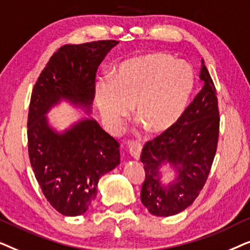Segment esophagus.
Returning <instances> with one entry per match:
<instances>
[{"instance_id": "1", "label": "esophagus", "mask_w": 250, "mask_h": 250, "mask_svg": "<svg viewBox=\"0 0 250 250\" xmlns=\"http://www.w3.org/2000/svg\"><path fill=\"white\" fill-rule=\"evenodd\" d=\"M128 151L134 159H140L142 151V146L138 142H131L128 145Z\"/></svg>"}]
</instances>
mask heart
Instances as JSON below:
<instances>
[{"mask_svg":"<svg viewBox=\"0 0 250 250\" xmlns=\"http://www.w3.org/2000/svg\"><path fill=\"white\" fill-rule=\"evenodd\" d=\"M194 86L192 68L162 52L133 58L112 78L95 86V100L112 132H121L133 107L140 124L152 134L168 131L184 112Z\"/></svg>","mask_w":250,"mask_h":250,"instance_id":"obj_1","label":"heart"}]
</instances>
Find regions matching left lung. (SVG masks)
I'll return each mask as SVG.
<instances>
[{"label":"left lung","instance_id":"8db88e82","mask_svg":"<svg viewBox=\"0 0 250 250\" xmlns=\"http://www.w3.org/2000/svg\"><path fill=\"white\" fill-rule=\"evenodd\" d=\"M204 86L168 131L143 146L146 179L141 201L156 216H172L192 205L206 183L216 153L220 133L216 88L203 60ZM176 167L178 176L168 186L160 183L163 163Z\"/></svg>","mask_w":250,"mask_h":250}]
</instances>
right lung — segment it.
Masks as SVG:
<instances>
[{
	"label": "right lung",
	"instance_id": "obj_1",
	"mask_svg": "<svg viewBox=\"0 0 250 250\" xmlns=\"http://www.w3.org/2000/svg\"><path fill=\"white\" fill-rule=\"evenodd\" d=\"M118 43L66 44L53 53L34 85L27 121L30 165L47 201L64 216L88 209L100 177L121 163V146L93 118L58 133L45 115L61 100L90 112L99 64Z\"/></svg>",
	"mask_w": 250,
	"mask_h": 250
}]
</instances>
